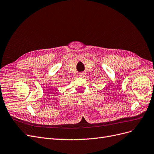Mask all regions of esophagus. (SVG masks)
<instances>
[{
	"mask_svg": "<svg viewBox=\"0 0 154 154\" xmlns=\"http://www.w3.org/2000/svg\"><path fill=\"white\" fill-rule=\"evenodd\" d=\"M79 76L81 77H84L86 76V73H84V72L80 73H79Z\"/></svg>",
	"mask_w": 154,
	"mask_h": 154,
	"instance_id": "34e87169",
	"label": "esophagus"
}]
</instances>
